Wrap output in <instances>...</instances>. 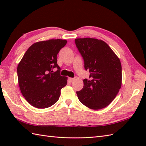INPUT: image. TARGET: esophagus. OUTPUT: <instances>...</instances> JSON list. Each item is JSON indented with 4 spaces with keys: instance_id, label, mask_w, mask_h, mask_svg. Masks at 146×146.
I'll use <instances>...</instances> for the list:
<instances>
[{
    "instance_id": "esophagus-1",
    "label": "esophagus",
    "mask_w": 146,
    "mask_h": 146,
    "mask_svg": "<svg viewBox=\"0 0 146 146\" xmlns=\"http://www.w3.org/2000/svg\"><path fill=\"white\" fill-rule=\"evenodd\" d=\"M69 80H70V82H72L74 81V80H75V78H69Z\"/></svg>"
}]
</instances>
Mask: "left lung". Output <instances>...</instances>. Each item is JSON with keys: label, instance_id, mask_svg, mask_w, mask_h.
I'll return each instance as SVG.
<instances>
[{"label": "left lung", "instance_id": "obj_1", "mask_svg": "<svg viewBox=\"0 0 146 146\" xmlns=\"http://www.w3.org/2000/svg\"><path fill=\"white\" fill-rule=\"evenodd\" d=\"M75 44L90 75L84 79L83 88L76 92L79 100L93 110L108 106L122 85L120 59L106 42L95 38H77Z\"/></svg>", "mask_w": 146, "mask_h": 146}]
</instances>
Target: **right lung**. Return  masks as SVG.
Wrapping results in <instances>:
<instances>
[{
    "mask_svg": "<svg viewBox=\"0 0 146 146\" xmlns=\"http://www.w3.org/2000/svg\"><path fill=\"white\" fill-rule=\"evenodd\" d=\"M65 39H49L34 43L17 66L18 83L27 102L38 108H46L57 102L68 77L60 75L57 54L66 44ZM58 70L54 72L53 69Z\"/></svg>",
    "mask_w": 146,
    "mask_h": 146,
    "instance_id": "add662e5",
    "label": "right lung"
}]
</instances>
